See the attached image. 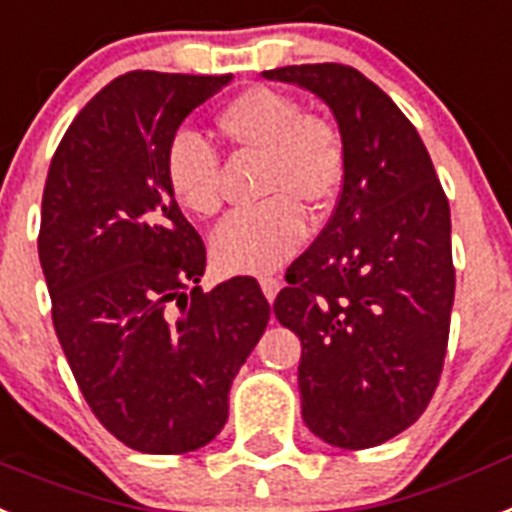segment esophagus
I'll list each match as a JSON object with an SVG mask.
<instances>
[{
	"label": "esophagus",
	"instance_id": "obj_1",
	"mask_svg": "<svg viewBox=\"0 0 512 512\" xmlns=\"http://www.w3.org/2000/svg\"><path fill=\"white\" fill-rule=\"evenodd\" d=\"M260 289H263L265 299H268V302H273V299L278 296V291H281V281L273 276H265V278H260Z\"/></svg>",
	"mask_w": 512,
	"mask_h": 512
}]
</instances>
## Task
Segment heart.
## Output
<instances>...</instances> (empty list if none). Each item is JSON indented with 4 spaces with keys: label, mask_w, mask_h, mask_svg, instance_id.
<instances>
[{
    "label": "heart",
    "mask_w": 512,
    "mask_h": 512,
    "mask_svg": "<svg viewBox=\"0 0 512 512\" xmlns=\"http://www.w3.org/2000/svg\"><path fill=\"white\" fill-rule=\"evenodd\" d=\"M223 140L260 153V208L242 210L218 226L210 255L221 273L260 276L283 265L309 234L312 210H328L343 190L346 153L325 119L307 117L291 96L255 85L236 93L216 114ZM166 184L187 213L216 216L221 208V163L208 143L179 132L163 158Z\"/></svg>",
    "instance_id": "b5f03b06"
}]
</instances>
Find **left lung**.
Here are the masks:
<instances>
[{"label":"left lung","instance_id":"obj_1","mask_svg":"<svg viewBox=\"0 0 512 512\" xmlns=\"http://www.w3.org/2000/svg\"><path fill=\"white\" fill-rule=\"evenodd\" d=\"M263 77L315 93L346 153L336 213L273 304L302 341L304 424L336 448H375L424 414L440 382L455 296L448 197L414 124L359 70Z\"/></svg>","mask_w":512,"mask_h":512}]
</instances>
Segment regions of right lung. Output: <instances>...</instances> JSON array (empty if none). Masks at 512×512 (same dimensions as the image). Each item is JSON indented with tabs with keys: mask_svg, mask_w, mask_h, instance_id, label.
<instances>
[{
	"mask_svg": "<svg viewBox=\"0 0 512 512\" xmlns=\"http://www.w3.org/2000/svg\"><path fill=\"white\" fill-rule=\"evenodd\" d=\"M229 83L117 77L64 132L46 176L38 257L54 330L90 411L140 453H190L221 432L270 320L255 278L197 286L205 244L163 171L179 124Z\"/></svg>",
	"mask_w": 512,
	"mask_h": 512,
	"instance_id": "obj_1",
	"label": "right lung"
}]
</instances>
